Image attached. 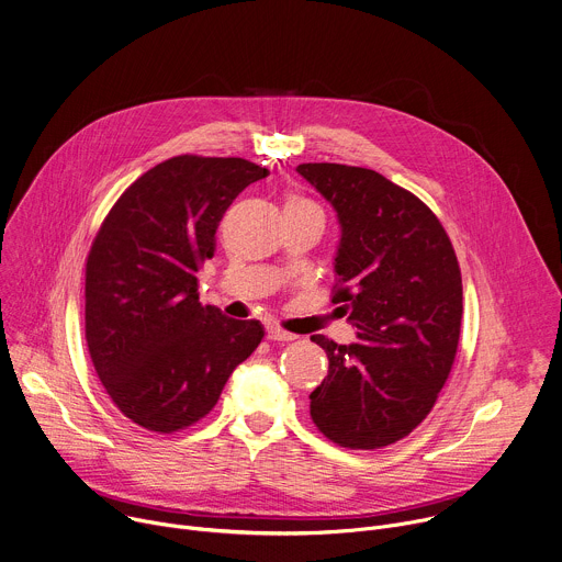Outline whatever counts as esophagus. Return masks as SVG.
Wrapping results in <instances>:
<instances>
[{"label":"esophagus","mask_w":562,"mask_h":562,"mask_svg":"<svg viewBox=\"0 0 562 562\" xmlns=\"http://www.w3.org/2000/svg\"><path fill=\"white\" fill-rule=\"evenodd\" d=\"M267 338H269L271 342H291V340H295L297 336L286 334V331L278 329V327H269V329H267Z\"/></svg>","instance_id":"34e87169"}]
</instances>
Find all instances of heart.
I'll return each instance as SVG.
<instances>
[{
    "instance_id": "b5f03b06",
    "label": "heart",
    "mask_w": 562,
    "mask_h": 562,
    "mask_svg": "<svg viewBox=\"0 0 562 562\" xmlns=\"http://www.w3.org/2000/svg\"><path fill=\"white\" fill-rule=\"evenodd\" d=\"M300 202H302V200H297V198H291L286 204H300Z\"/></svg>"
}]
</instances>
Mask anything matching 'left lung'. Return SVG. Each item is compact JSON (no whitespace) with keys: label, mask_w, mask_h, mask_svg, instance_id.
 <instances>
[{"label":"left lung","mask_w":562,"mask_h":562,"mask_svg":"<svg viewBox=\"0 0 562 562\" xmlns=\"http://www.w3.org/2000/svg\"><path fill=\"white\" fill-rule=\"evenodd\" d=\"M336 211V295L358 342L311 336L329 373L311 418L349 449H380L409 436L445 386L460 338L462 278L449 237L414 193L347 165L295 169Z\"/></svg>","instance_id":"1"}]
</instances>
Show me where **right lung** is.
<instances>
[{"instance_id":"right-lung-1","label":"right lung","mask_w":562,"mask_h":562,"mask_svg":"<svg viewBox=\"0 0 562 562\" xmlns=\"http://www.w3.org/2000/svg\"><path fill=\"white\" fill-rule=\"evenodd\" d=\"M267 176L243 157H171L122 193L93 239L91 360L117 409L148 431L204 418L265 336L258 319L202 306L198 271L213 258L224 211Z\"/></svg>"}]
</instances>
